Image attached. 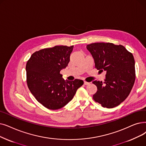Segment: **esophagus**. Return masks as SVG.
Masks as SVG:
<instances>
[{"instance_id": "34e87169", "label": "esophagus", "mask_w": 146, "mask_h": 146, "mask_svg": "<svg viewBox=\"0 0 146 146\" xmlns=\"http://www.w3.org/2000/svg\"><path fill=\"white\" fill-rule=\"evenodd\" d=\"M90 84V82H86V81H84V85H89Z\"/></svg>"}]
</instances>
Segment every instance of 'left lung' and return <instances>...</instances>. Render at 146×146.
<instances>
[{
	"instance_id": "1",
	"label": "left lung",
	"mask_w": 146,
	"mask_h": 146,
	"mask_svg": "<svg viewBox=\"0 0 146 146\" xmlns=\"http://www.w3.org/2000/svg\"><path fill=\"white\" fill-rule=\"evenodd\" d=\"M100 71H106L102 82H92L97 87L93 96L95 101L103 107L113 108L128 97L135 79V60L123 46L112 43H94L86 46Z\"/></svg>"
}]
</instances>
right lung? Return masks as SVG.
<instances>
[{
	"instance_id": "1",
	"label": "right lung",
	"mask_w": 146,
	"mask_h": 146,
	"mask_svg": "<svg viewBox=\"0 0 146 146\" xmlns=\"http://www.w3.org/2000/svg\"><path fill=\"white\" fill-rule=\"evenodd\" d=\"M73 46H55L34 52L26 64L27 84L38 102L57 110L70 101L84 81L64 80L60 71L70 61Z\"/></svg>"
}]
</instances>
